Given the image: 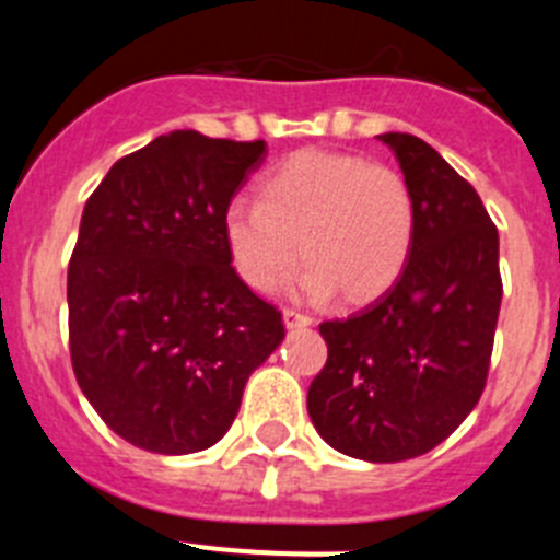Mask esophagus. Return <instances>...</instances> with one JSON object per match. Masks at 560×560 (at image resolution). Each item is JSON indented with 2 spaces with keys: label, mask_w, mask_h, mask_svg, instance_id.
I'll return each mask as SVG.
<instances>
[{
  "label": "esophagus",
  "mask_w": 560,
  "mask_h": 560,
  "mask_svg": "<svg viewBox=\"0 0 560 560\" xmlns=\"http://www.w3.org/2000/svg\"><path fill=\"white\" fill-rule=\"evenodd\" d=\"M283 323H285V328H308L314 319L305 314H300V311H294V308H283Z\"/></svg>",
  "instance_id": "34e87169"
}]
</instances>
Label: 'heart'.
<instances>
[{"label":"heart","instance_id":"1","mask_svg":"<svg viewBox=\"0 0 560 560\" xmlns=\"http://www.w3.org/2000/svg\"><path fill=\"white\" fill-rule=\"evenodd\" d=\"M257 192L260 201H230L221 219L232 266L249 289L275 291L303 255L305 294L341 291L348 303H368L407 266L418 210L395 167L311 148L277 162Z\"/></svg>","mask_w":560,"mask_h":560}]
</instances>
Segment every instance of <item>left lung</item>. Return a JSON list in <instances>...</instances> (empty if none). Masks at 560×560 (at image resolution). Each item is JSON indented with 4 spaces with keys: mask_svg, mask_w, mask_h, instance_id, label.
Instances as JSON below:
<instances>
[{
    "mask_svg": "<svg viewBox=\"0 0 560 560\" xmlns=\"http://www.w3.org/2000/svg\"><path fill=\"white\" fill-rule=\"evenodd\" d=\"M409 182L418 230L400 277L368 308L319 325L328 361L308 415L336 452L400 463L477 407L502 305L499 232L468 182L412 133H381Z\"/></svg>",
    "mask_w": 560,
    "mask_h": 560,
    "instance_id": "8db88e82",
    "label": "left lung"
}]
</instances>
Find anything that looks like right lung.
<instances>
[{
  "label": "right lung",
  "instance_id": "add662e5",
  "mask_svg": "<svg viewBox=\"0 0 560 560\" xmlns=\"http://www.w3.org/2000/svg\"><path fill=\"white\" fill-rule=\"evenodd\" d=\"M266 142L171 131L112 165L69 260V355L114 434L192 454L232 427L244 387L283 341V316L232 269L226 205Z\"/></svg>",
  "mask_w": 560,
  "mask_h": 560
}]
</instances>
